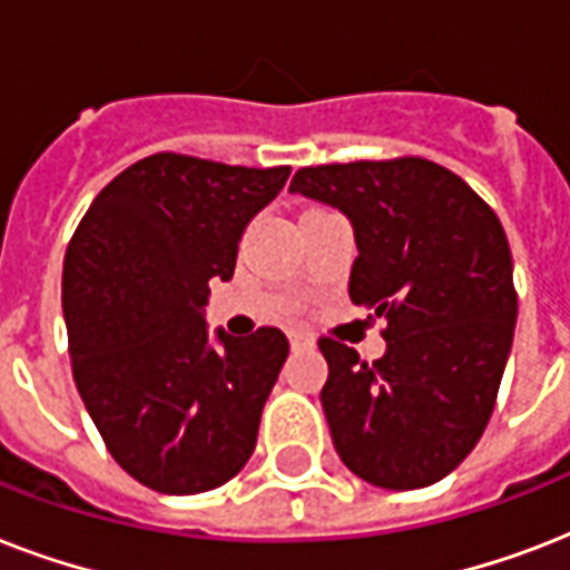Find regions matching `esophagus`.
<instances>
[{"label": "esophagus", "instance_id": "34e87169", "mask_svg": "<svg viewBox=\"0 0 570 570\" xmlns=\"http://www.w3.org/2000/svg\"><path fill=\"white\" fill-rule=\"evenodd\" d=\"M289 343H293V348H313V337H307V334H289Z\"/></svg>", "mask_w": 570, "mask_h": 570}]
</instances>
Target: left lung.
I'll list each match as a JSON object with an SVG mask.
<instances>
[{"label":"left lung","mask_w":570,"mask_h":570,"mask_svg":"<svg viewBox=\"0 0 570 570\" xmlns=\"http://www.w3.org/2000/svg\"><path fill=\"white\" fill-rule=\"evenodd\" d=\"M289 191L346 215L357 245L348 298L387 322L373 364L320 340L334 450L370 485H434L485 432L512 352L503 224L461 177L416 156L302 168Z\"/></svg>","instance_id":"left-lung-1"}]
</instances>
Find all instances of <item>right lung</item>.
<instances>
[{"label": "right lung", "mask_w": 570, "mask_h": 570, "mask_svg": "<svg viewBox=\"0 0 570 570\" xmlns=\"http://www.w3.org/2000/svg\"><path fill=\"white\" fill-rule=\"evenodd\" d=\"M289 168L156 154L94 197L65 254L76 390L111 459L159 494H200L245 468L289 355L284 331L209 334V281H230L250 218Z\"/></svg>", "instance_id": "1"}]
</instances>
